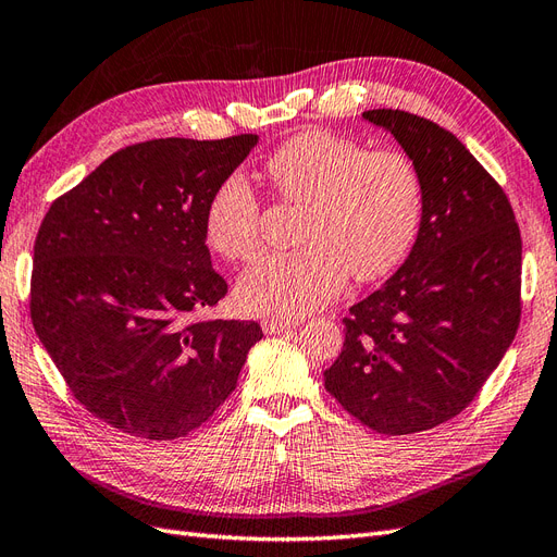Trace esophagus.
Masks as SVG:
<instances>
[{
    "label": "esophagus",
    "instance_id": "1",
    "mask_svg": "<svg viewBox=\"0 0 557 557\" xmlns=\"http://www.w3.org/2000/svg\"><path fill=\"white\" fill-rule=\"evenodd\" d=\"M261 326H263L265 333H270V336H273V333H282V331L296 329V326H298V320H282V317H268V320L261 322Z\"/></svg>",
    "mask_w": 557,
    "mask_h": 557
}]
</instances>
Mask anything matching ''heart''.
Masks as SVG:
<instances>
[{"mask_svg": "<svg viewBox=\"0 0 557 557\" xmlns=\"http://www.w3.org/2000/svg\"><path fill=\"white\" fill-rule=\"evenodd\" d=\"M265 177L287 202L306 205L298 249L270 253L237 284L247 312L304 317L329 306L347 275L383 277L416 240L422 214L418 170L399 151H369L324 131L292 137L270 153ZM208 245L233 263L257 259L263 247L261 202L240 180L221 182L205 208Z\"/></svg>", "mask_w": 557, "mask_h": 557, "instance_id": "1", "label": "heart"}]
</instances>
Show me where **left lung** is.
I'll use <instances>...</instances> for the list:
<instances>
[{
	"instance_id": "8db88e82",
	"label": "left lung",
	"mask_w": 557,
	"mask_h": 557,
	"mask_svg": "<svg viewBox=\"0 0 557 557\" xmlns=\"http://www.w3.org/2000/svg\"><path fill=\"white\" fill-rule=\"evenodd\" d=\"M363 119L416 165L422 216L401 268L349 308L324 387L349 416L401 436L455 418L499 367L520 322L522 243L502 186L453 133L399 109Z\"/></svg>"
}]
</instances>
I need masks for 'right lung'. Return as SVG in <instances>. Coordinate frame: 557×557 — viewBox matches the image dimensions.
<instances>
[{
	"instance_id": "obj_1",
	"label": "right lung",
	"mask_w": 557,
	"mask_h": 557,
	"mask_svg": "<svg viewBox=\"0 0 557 557\" xmlns=\"http://www.w3.org/2000/svg\"><path fill=\"white\" fill-rule=\"evenodd\" d=\"M257 135L151 139L109 156L46 212L29 312L95 418L149 441L186 436L237 385L257 322L198 320L226 296L205 208Z\"/></svg>"
}]
</instances>
